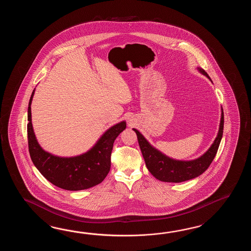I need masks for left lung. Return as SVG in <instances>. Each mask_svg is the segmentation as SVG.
I'll use <instances>...</instances> for the list:
<instances>
[{
	"instance_id": "8db88e82",
	"label": "left lung",
	"mask_w": 251,
	"mask_h": 251,
	"mask_svg": "<svg viewBox=\"0 0 251 251\" xmlns=\"http://www.w3.org/2000/svg\"><path fill=\"white\" fill-rule=\"evenodd\" d=\"M198 70L200 74L206 76L212 81L204 70L199 67H198ZM224 110L222 108L218 133L213 144L203 155L198 159L191 160H175L168 157L150 144L137 129L133 128V130L136 133L140 149L151 174L160 181L179 183L200 176L208 169L218 151L224 133Z\"/></svg>"
}]
</instances>
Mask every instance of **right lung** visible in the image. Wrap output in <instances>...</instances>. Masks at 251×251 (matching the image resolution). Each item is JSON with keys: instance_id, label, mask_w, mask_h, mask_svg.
I'll use <instances>...</instances> for the list:
<instances>
[{"instance_id": "add662e5", "label": "right lung", "mask_w": 251, "mask_h": 251, "mask_svg": "<svg viewBox=\"0 0 251 251\" xmlns=\"http://www.w3.org/2000/svg\"><path fill=\"white\" fill-rule=\"evenodd\" d=\"M35 90L27 108L28 151L35 167L48 181L65 190H83L101 183L110 171L113 144L126 127V121H121L108 128L96 144L82 154L73 157L52 154L43 149L34 133L31 103Z\"/></svg>"}]
</instances>
